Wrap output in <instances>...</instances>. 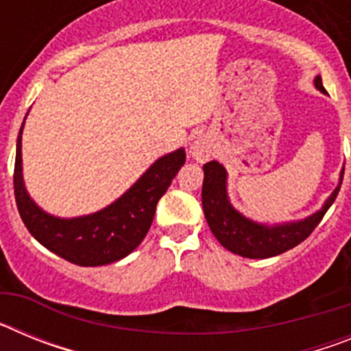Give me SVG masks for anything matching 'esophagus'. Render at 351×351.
I'll list each match as a JSON object with an SVG mask.
<instances>
[{
	"label": "esophagus",
	"mask_w": 351,
	"mask_h": 351,
	"mask_svg": "<svg viewBox=\"0 0 351 351\" xmlns=\"http://www.w3.org/2000/svg\"><path fill=\"white\" fill-rule=\"evenodd\" d=\"M190 153L195 160L204 163V161L209 160L210 154H213V147H210L209 142L204 141V138H197V141L193 142V145H191Z\"/></svg>",
	"instance_id": "1"
}]
</instances>
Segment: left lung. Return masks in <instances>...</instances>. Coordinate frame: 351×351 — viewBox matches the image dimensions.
I'll use <instances>...</instances> for the list:
<instances>
[{"mask_svg": "<svg viewBox=\"0 0 351 351\" xmlns=\"http://www.w3.org/2000/svg\"><path fill=\"white\" fill-rule=\"evenodd\" d=\"M315 86L325 93L322 77L315 79ZM341 172L339 186L328 197L325 206L318 213L309 218L297 223H285V225H258L244 218L239 214L228 202L226 197V172L218 161H209L204 165V186H202V206L209 228L216 235L223 247L235 253V255L246 256V258H269V256L281 255L285 251L295 247L302 241L311 235L328 207L332 206L339 193L341 182H343Z\"/></svg>", "mask_w": 351, "mask_h": 351, "instance_id": "8db88e82", "label": "left lung"}]
</instances>
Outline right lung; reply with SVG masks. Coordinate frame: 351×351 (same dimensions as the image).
<instances>
[{"label":"right lung","mask_w":351,"mask_h":351,"mask_svg":"<svg viewBox=\"0 0 351 351\" xmlns=\"http://www.w3.org/2000/svg\"><path fill=\"white\" fill-rule=\"evenodd\" d=\"M23 126L17 137L14 193L19 214L29 234L52 253L82 267L107 265L130 255L144 241L153 223L158 200L165 195L176 173L184 165V149L160 158L112 206L82 218L61 219L43 213L24 188L21 165Z\"/></svg>","instance_id":"add662e5"}]
</instances>
